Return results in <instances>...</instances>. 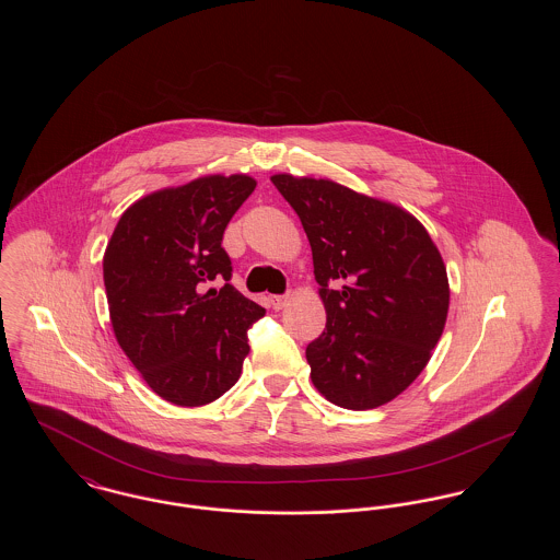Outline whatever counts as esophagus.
Segmentation results:
<instances>
[{"mask_svg":"<svg viewBox=\"0 0 560 560\" xmlns=\"http://www.w3.org/2000/svg\"><path fill=\"white\" fill-rule=\"evenodd\" d=\"M288 302H290V295H270V298H268V304H270L275 311L285 308Z\"/></svg>","mask_w":560,"mask_h":560,"instance_id":"1","label":"esophagus"}]
</instances>
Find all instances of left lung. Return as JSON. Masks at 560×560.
I'll list each match as a JSON object with an SVG mask.
<instances>
[{"mask_svg":"<svg viewBox=\"0 0 560 560\" xmlns=\"http://www.w3.org/2000/svg\"><path fill=\"white\" fill-rule=\"evenodd\" d=\"M313 249L325 331L306 347L315 388L363 411L399 397L427 368L450 311L445 262L399 206L325 178L270 176Z\"/></svg>","mask_w":560,"mask_h":560,"instance_id":"8db88e82","label":"left lung"}]
</instances>
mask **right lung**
<instances>
[{
  "label": "right lung",
  "mask_w": 560,
  "mask_h": 560,
  "mask_svg": "<svg viewBox=\"0 0 560 560\" xmlns=\"http://www.w3.org/2000/svg\"><path fill=\"white\" fill-rule=\"evenodd\" d=\"M247 174L155 190L121 213L103 258L115 338L161 399L199 407L240 380L265 308L237 292L222 235L254 192ZM222 289H212V283Z\"/></svg>",
  "instance_id": "obj_1"
}]
</instances>
